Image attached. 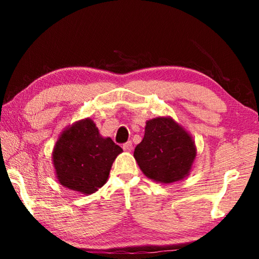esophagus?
I'll use <instances>...</instances> for the list:
<instances>
[{
	"instance_id": "obj_1",
	"label": "esophagus",
	"mask_w": 259,
	"mask_h": 259,
	"mask_svg": "<svg viewBox=\"0 0 259 259\" xmlns=\"http://www.w3.org/2000/svg\"><path fill=\"white\" fill-rule=\"evenodd\" d=\"M122 147H123V150L125 151V152H131V151H133V143H131V142H126L125 144H123V146H122Z\"/></svg>"
}]
</instances>
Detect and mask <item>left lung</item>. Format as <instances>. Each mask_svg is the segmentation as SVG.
Wrapping results in <instances>:
<instances>
[{
    "label": "left lung",
    "mask_w": 259,
    "mask_h": 259,
    "mask_svg": "<svg viewBox=\"0 0 259 259\" xmlns=\"http://www.w3.org/2000/svg\"><path fill=\"white\" fill-rule=\"evenodd\" d=\"M134 156L147 178L170 184L190 175L196 147L182 125L170 116H159L146 122L145 135Z\"/></svg>",
    "instance_id": "obj_1"
}]
</instances>
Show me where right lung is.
Wrapping results in <instances>:
<instances>
[{"mask_svg": "<svg viewBox=\"0 0 259 259\" xmlns=\"http://www.w3.org/2000/svg\"><path fill=\"white\" fill-rule=\"evenodd\" d=\"M121 152L111 138L100 136L93 120L77 121L61 133L52 152L57 179L69 190L93 194L107 182Z\"/></svg>", "mask_w": 259, "mask_h": 259, "instance_id": "obj_1", "label": "right lung"}]
</instances>
